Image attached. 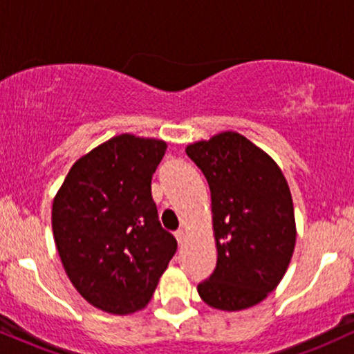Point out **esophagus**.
<instances>
[{"label":"esophagus","instance_id":"34e87169","mask_svg":"<svg viewBox=\"0 0 354 354\" xmlns=\"http://www.w3.org/2000/svg\"><path fill=\"white\" fill-rule=\"evenodd\" d=\"M174 236H176L178 243H180V245H183V243L186 241V231H183V230L176 231V233H174Z\"/></svg>","mask_w":354,"mask_h":354}]
</instances>
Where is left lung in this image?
Here are the masks:
<instances>
[{
	"mask_svg": "<svg viewBox=\"0 0 354 354\" xmlns=\"http://www.w3.org/2000/svg\"><path fill=\"white\" fill-rule=\"evenodd\" d=\"M211 191L218 261L198 284L208 306L241 311L278 286L296 245L290 186L270 154L236 131L186 146Z\"/></svg>",
	"mask_w": 354,
	"mask_h": 354,
	"instance_id": "left-lung-1",
	"label": "left lung"
}]
</instances>
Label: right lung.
I'll return each mask as SVG.
<instances>
[{
  "instance_id": "obj_1",
  "label": "right lung",
  "mask_w": 354,
  "mask_h": 354,
  "mask_svg": "<svg viewBox=\"0 0 354 354\" xmlns=\"http://www.w3.org/2000/svg\"><path fill=\"white\" fill-rule=\"evenodd\" d=\"M165 151L163 140L118 135L81 156L53 200L61 263L98 310L120 316L143 310L176 253L151 196Z\"/></svg>"
}]
</instances>
